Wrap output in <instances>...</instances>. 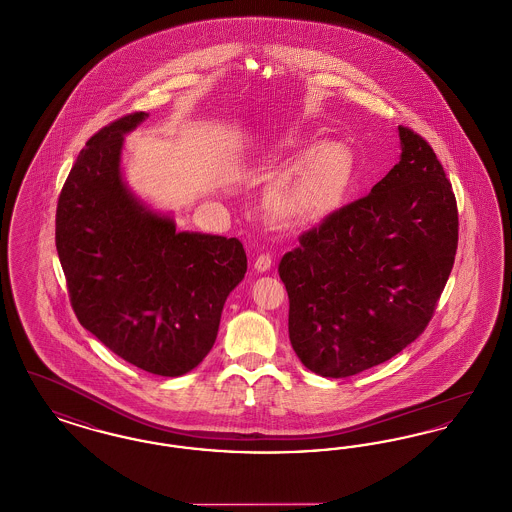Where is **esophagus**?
<instances>
[{
  "instance_id": "1",
  "label": "esophagus",
  "mask_w": 512,
  "mask_h": 512,
  "mask_svg": "<svg viewBox=\"0 0 512 512\" xmlns=\"http://www.w3.org/2000/svg\"><path fill=\"white\" fill-rule=\"evenodd\" d=\"M271 266H273V258H271L269 252H262V254L256 258V262H254V269L260 271V273L271 269Z\"/></svg>"
}]
</instances>
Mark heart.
<instances>
[{
	"label": "heart",
	"instance_id": "1",
	"mask_svg": "<svg viewBox=\"0 0 512 512\" xmlns=\"http://www.w3.org/2000/svg\"><path fill=\"white\" fill-rule=\"evenodd\" d=\"M350 168H352V158L346 153L344 147L336 143L323 145L313 155L300 187L277 199L275 212L281 218H294L302 214L304 210L312 208L323 195L333 191L336 185H340L344 179L348 178Z\"/></svg>",
	"mask_w": 512,
	"mask_h": 512
}]
</instances>
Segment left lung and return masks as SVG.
Instances as JSON below:
<instances>
[{
	"instance_id": "left-lung-1",
	"label": "left lung",
	"mask_w": 512,
	"mask_h": 512,
	"mask_svg": "<svg viewBox=\"0 0 512 512\" xmlns=\"http://www.w3.org/2000/svg\"><path fill=\"white\" fill-rule=\"evenodd\" d=\"M398 130L400 162L279 262L290 344L321 377H352L400 354L423 334L453 269L451 183L428 141Z\"/></svg>"
}]
</instances>
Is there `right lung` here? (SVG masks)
<instances>
[{"label": "right lung", "instance_id": "obj_1", "mask_svg": "<svg viewBox=\"0 0 512 512\" xmlns=\"http://www.w3.org/2000/svg\"><path fill=\"white\" fill-rule=\"evenodd\" d=\"M132 112L89 137L57 202L55 245L80 325L135 367L179 377L212 350L229 292L246 273L239 239L176 231L120 172Z\"/></svg>", "mask_w": 512, "mask_h": 512}]
</instances>
